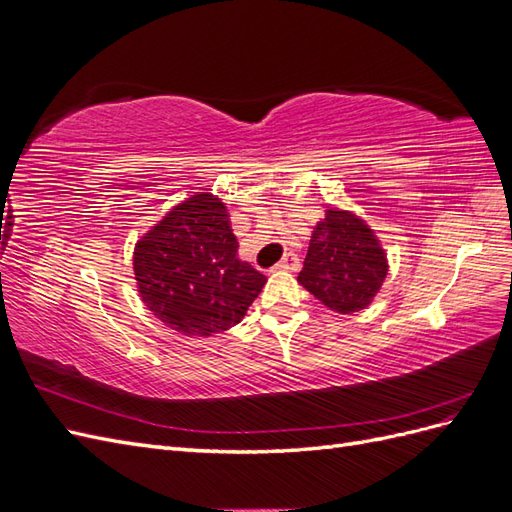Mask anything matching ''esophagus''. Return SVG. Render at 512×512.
<instances>
[{"mask_svg": "<svg viewBox=\"0 0 512 512\" xmlns=\"http://www.w3.org/2000/svg\"><path fill=\"white\" fill-rule=\"evenodd\" d=\"M275 269H277V271H297V269H299V256L292 254V252L284 254V258H282L280 262H277Z\"/></svg>", "mask_w": 512, "mask_h": 512, "instance_id": "34e87169", "label": "esophagus"}]
</instances>
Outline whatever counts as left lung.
Returning a JSON list of instances; mask_svg holds the SVG:
<instances>
[{"mask_svg":"<svg viewBox=\"0 0 512 512\" xmlns=\"http://www.w3.org/2000/svg\"><path fill=\"white\" fill-rule=\"evenodd\" d=\"M389 271L378 237L350 211L327 209L314 228L299 284L333 312L365 309Z\"/></svg>","mask_w":512,"mask_h":512,"instance_id":"obj_1","label":"left lung"}]
</instances>
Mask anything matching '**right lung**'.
Returning <instances> with one entry per match:
<instances>
[{"label":"right lung","mask_w":512,"mask_h":512,"mask_svg":"<svg viewBox=\"0 0 512 512\" xmlns=\"http://www.w3.org/2000/svg\"><path fill=\"white\" fill-rule=\"evenodd\" d=\"M237 250L226 205L209 192H196L136 243L138 294L156 318L183 335L228 331L267 282Z\"/></svg>","instance_id":"right-lung-1"}]
</instances>
